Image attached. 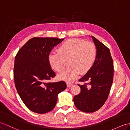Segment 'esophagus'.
<instances>
[{"label": "esophagus", "instance_id": "1", "mask_svg": "<svg viewBox=\"0 0 130 130\" xmlns=\"http://www.w3.org/2000/svg\"><path fill=\"white\" fill-rule=\"evenodd\" d=\"M67 87H71V86L73 85L72 84H70V83H67Z\"/></svg>", "mask_w": 130, "mask_h": 130}]
</instances>
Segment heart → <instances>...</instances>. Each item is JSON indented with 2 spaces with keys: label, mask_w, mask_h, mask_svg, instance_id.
<instances>
[{
  "label": "heart",
  "mask_w": 130,
  "mask_h": 130,
  "mask_svg": "<svg viewBox=\"0 0 130 130\" xmlns=\"http://www.w3.org/2000/svg\"><path fill=\"white\" fill-rule=\"evenodd\" d=\"M58 53H51L48 60L51 67L56 72L64 69L65 61L70 67L58 76L60 80L70 83L77 79L81 73L84 75L91 70L97 59V47L93 43L78 38L69 39L59 46Z\"/></svg>",
  "instance_id": "1"
}]
</instances>
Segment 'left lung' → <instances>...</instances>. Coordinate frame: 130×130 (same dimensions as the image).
<instances>
[{"label":"left lung","instance_id":"obj_1","mask_svg":"<svg viewBox=\"0 0 130 130\" xmlns=\"http://www.w3.org/2000/svg\"><path fill=\"white\" fill-rule=\"evenodd\" d=\"M97 47V59L92 69L79 79L87 83L80 85L81 92L74 96L76 107L86 112L96 111L107 100L113 81L114 66L108 48L91 36Z\"/></svg>","mask_w":130,"mask_h":130}]
</instances>
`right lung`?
Segmentation results:
<instances>
[{
    "mask_svg": "<svg viewBox=\"0 0 130 130\" xmlns=\"http://www.w3.org/2000/svg\"><path fill=\"white\" fill-rule=\"evenodd\" d=\"M64 39L34 37L19 50L15 58L14 78L19 95L33 112L45 114L54 108L58 95L66 88V83L45 82L55 76L48 56Z\"/></svg>",
    "mask_w": 130,
    "mask_h": 130,
    "instance_id": "add662e5",
    "label": "right lung"
}]
</instances>
